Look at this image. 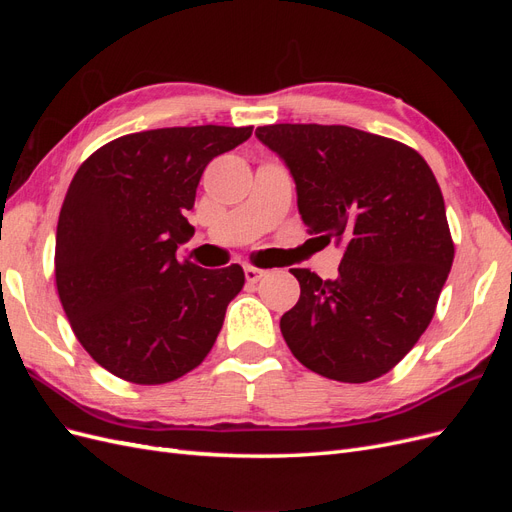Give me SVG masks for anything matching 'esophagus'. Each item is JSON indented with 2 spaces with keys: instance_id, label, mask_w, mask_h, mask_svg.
<instances>
[{
  "instance_id": "1",
  "label": "esophagus",
  "mask_w": 512,
  "mask_h": 512,
  "mask_svg": "<svg viewBox=\"0 0 512 512\" xmlns=\"http://www.w3.org/2000/svg\"><path fill=\"white\" fill-rule=\"evenodd\" d=\"M265 275H267L265 269H258V267H252V265L245 267V280L250 282V284H256V282L262 280V277H265Z\"/></svg>"
}]
</instances>
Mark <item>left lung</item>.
<instances>
[{"instance_id":"obj_1","label":"left lung","mask_w":512,"mask_h":512,"mask_svg":"<svg viewBox=\"0 0 512 512\" xmlns=\"http://www.w3.org/2000/svg\"><path fill=\"white\" fill-rule=\"evenodd\" d=\"M297 183L303 222L346 252L335 280L290 269L301 297L280 320L316 374L361 384L391 371L436 314L455 245L429 164L393 138L348 126L256 128Z\"/></svg>"}]
</instances>
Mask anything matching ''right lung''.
<instances>
[{
  "label": "right lung",
  "instance_id": "obj_1",
  "mask_svg": "<svg viewBox=\"0 0 512 512\" xmlns=\"http://www.w3.org/2000/svg\"><path fill=\"white\" fill-rule=\"evenodd\" d=\"M252 126L160 128L119 136L76 170L59 211L55 284L91 359L134 384H166L205 361L239 265L203 269L175 252L207 164Z\"/></svg>",
  "mask_w": 512,
  "mask_h": 512
}]
</instances>
